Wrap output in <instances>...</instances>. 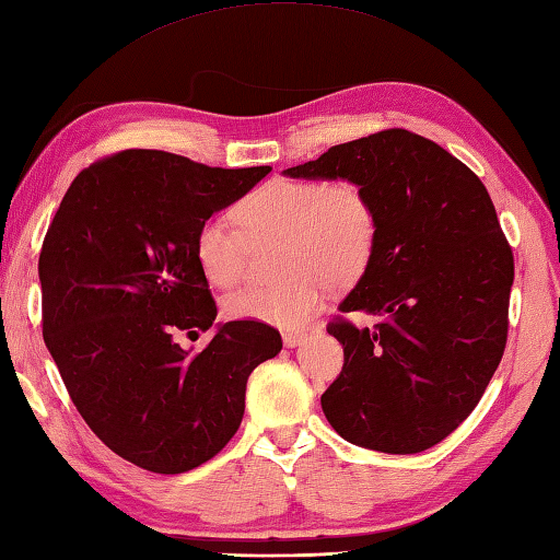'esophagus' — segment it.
Here are the masks:
<instances>
[{"mask_svg": "<svg viewBox=\"0 0 560 560\" xmlns=\"http://www.w3.org/2000/svg\"><path fill=\"white\" fill-rule=\"evenodd\" d=\"M304 338H306L304 332H282V342H284V347H290V350L296 345H302Z\"/></svg>", "mask_w": 560, "mask_h": 560, "instance_id": "esophagus-1", "label": "esophagus"}]
</instances>
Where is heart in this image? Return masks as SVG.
Listing matches in <instances>:
<instances>
[{"label":"heart","instance_id":"heart-1","mask_svg":"<svg viewBox=\"0 0 560 560\" xmlns=\"http://www.w3.org/2000/svg\"><path fill=\"white\" fill-rule=\"evenodd\" d=\"M242 228L210 218L196 232L194 252L215 288L237 282L248 244L278 240V270L284 278L268 288L248 284L225 296L234 320H258L294 328L312 318L326 296L328 280L350 284L366 270L376 248L378 220L371 198L350 179H270L232 210Z\"/></svg>","mask_w":560,"mask_h":560}]
</instances>
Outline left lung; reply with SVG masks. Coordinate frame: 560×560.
<instances>
[{
  "instance_id": "8db88e82",
  "label": "left lung",
  "mask_w": 560,
  "mask_h": 560,
  "mask_svg": "<svg viewBox=\"0 0 560 560\" xmlns=\"http://www.w3.org/2000/svg\"><path fill=\"white\" fill-rule=\"evenodd\" d=\"M282 175L350 179L378 220L374 256L340 304L378 323L328 326L345 364L320 395L323 415L369 451L409 455L441 443L481 400L508 338L513 252L487 186L405 129L332 145Z\"/></svg>"
}]
</instances>
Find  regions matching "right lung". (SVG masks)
I'll return each instance as SVG.
<instances>
[{
    "mask_svg": "<svg viewBox=\"0 0 560 560\" xmlns=\"http://www.w3.org/2000/svg\"><path fill=\"white\" fill-rule=\"evenodd\" d=\"M270 172L124 151L71 182L43 242V338L85 424L155 475H182L237 433L252 371L282 350L258 320L215 323L196 232ZM215 327L198 355L186 331Z\"/></svg>",
    "mask_w": 560,
    "mask_h": 560,
    "instance_id": "add662e5",
    "label": "right lung"
}]
</instances>
